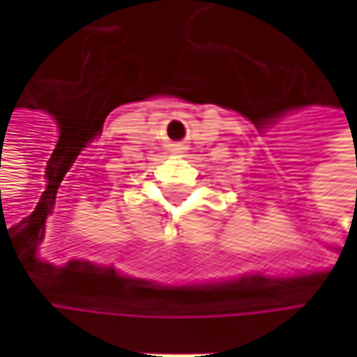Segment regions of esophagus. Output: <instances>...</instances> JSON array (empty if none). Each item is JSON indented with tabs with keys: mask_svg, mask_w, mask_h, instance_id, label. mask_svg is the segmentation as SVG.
<instances>
[{
	"mask_svg": "<svg viewBox=\"0 0 357 357\" xmlns=\"http://www.w3.org/2000/svg\"><path fill=\"white\" fill-rule=\"evenodd\" d=\"M169 151H172L174 155H181V153L188 151V144H185V142H174V144H169Z\"/></svg>",
	"mask_w": 357,
	"mask_h": 357,
	"instance_id": "esophagus-1",
	"label": "esophagus"
}]
</instances>
